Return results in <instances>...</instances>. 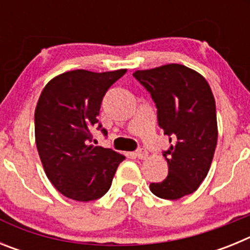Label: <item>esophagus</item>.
Here are the masks:
<instances>
[{
    "mask_svg": "<svg viewBox=\"0 0 250 250\" xmlns=\"http://www.w3.org/2000/svg\"><path fill=\"white\" fill-rule=\"evenodd\" d=\"M135 154L139 159H145L147 158V154H149V152H147L145 149H139Z\"/></svg>",
    "mask_w": 250,
    "mask_h": 250,
    "instance_id": "esophagus-1",
    "label": "esophagus"
}]
</instances>
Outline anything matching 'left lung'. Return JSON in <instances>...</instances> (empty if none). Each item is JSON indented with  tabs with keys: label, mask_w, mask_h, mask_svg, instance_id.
I'll return each mask as SVG.
<instances>
[{
	"label": "left lung",
	"mask_w": 250,
	"mask_h": 250,
	"mask_svg": "<svg viewBox=\"0 0 250 250\" xmlns=\"http://www.w3.org/2000/svg\"><path fill=\"white\" fill-rule=\"evenodd\" d=\"M136 80L151 95L158 124L169 136L163 152L169 174L150 190L161 199L176 200L199 188L210 169L218 140L215 100L204 77L178 63L135 71Z\"/></svg>",
	"instance_id": "left-lung-1"
}]
</instances>
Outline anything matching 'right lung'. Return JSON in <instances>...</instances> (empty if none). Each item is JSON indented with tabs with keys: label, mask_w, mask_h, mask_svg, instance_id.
<instances>
[{
	"label": "right lung",
	"mask_w": 250,
	"mask_h": 250,
	"mask_svg": "<svg viewBox=\"0 0 250 250\" xmlns=\"http://www.w3.org/2000/svg\"><path fill=\"white\" fill-rule=\"evenodd\" d=\"M125 72L74 70L52 79L41 92L35 110L37 151L50 182L70 199L91 202L105 195L125 159L91 144L95 127L107 135L98 119L101 101Z\"/></svg>",
	"instance_id": "add662e5"
}]
</instances>
